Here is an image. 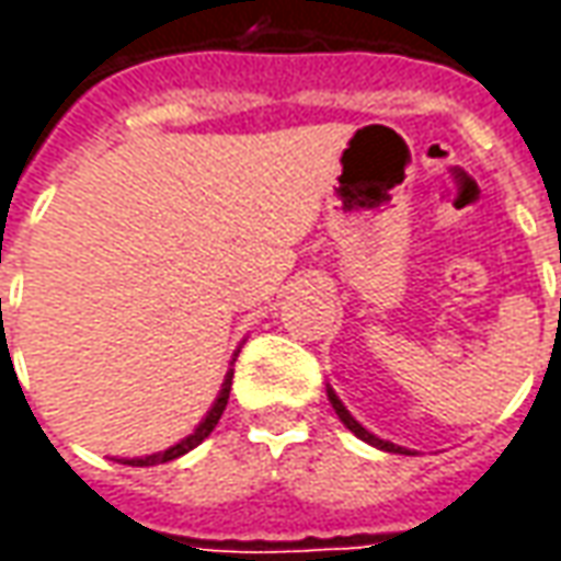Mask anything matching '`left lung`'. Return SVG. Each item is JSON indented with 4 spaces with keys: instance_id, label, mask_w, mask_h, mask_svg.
I'll use <instances>...</instances> for the list:
<instances>
[{
    "instance_id": "obj_1",
    "label": "left lung",
    "mask_w": 561,
    "mask_h": 561,
    "mask_svg": "<svg viewBox=\"0 0 561 561\" xmlns=\"http://www.w3.org/2000/svg\"><path fill=\"white\" fill-rule=\"evenodd\" d=\"M328 400H330V405H333V412L340 414V421L345 423V426H348V430H352V433L357 435L360 442L378 447V450H388V454H409L405 447L393 445V442H385V438H378V435H373V433H369V430H366V426H360V423L354 421L352 412H348V409L342 405V400H340V397H336V390L330 388V385H328Z\"/></svg>"
}]
</instances>
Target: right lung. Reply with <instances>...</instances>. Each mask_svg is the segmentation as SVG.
<instances>
[{
	"mask_svg": "<svg viewBox=\"0 0 561 561\" xmlns=\"http://www.w3.org/2000/svg\"><path fill=\"white\" fill-rule=\"evenodd\" d=\"M237 354H240V348L233 352L231 364L237 360ZM231 378H233V369H228V376H225V381H221L219 397H216V402L209 405V412L204 414L195 430L185 435V438H180L176 445H171L168 450H159V454H149V457H123V459H116V462H123V466H159V462H171V459L183 457V454H188V450H195V447L201 445L213 430H216V423H219L221 412H225V405H228V397H231Z\"/></svg>",
	"mask_w": 561,
	"mask_h": 561,
	"instance_id": "add662e5",
	"label": "right lung"
}]
</instances>
